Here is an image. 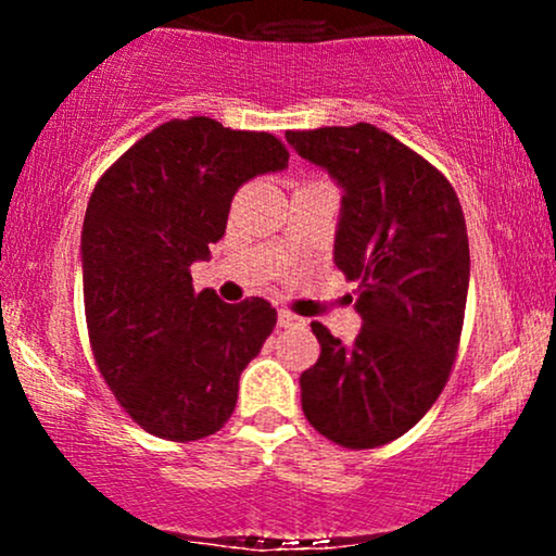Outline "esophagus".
Instances as JSON below:
<instances>
[{
  "label": "esophagus",
  "instance_id": "34e87169",
  "mask_svg": "<svg viewBox=\"0 0 556 556\" xmlns=\"http://www.w3.org/2000/svg\"><path fill=\"white\" fill-rule=\"evenodd\" d=\"M277 324L279 327H285V329H290V327H300V318L295 316V314H290V311H279V316H277Z\"/></svg>",
  "mask_w": 556,
  "mask_h": 556
}]
</instances>
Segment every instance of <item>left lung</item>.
<instances>
[{"label": "left lung", "instance_id": "left-lung-1", "mask_svg": "<svg viewBox=\"0 0 556 556\" xmlns=\"http://www.w3.org/2000/svg\"><path fill=\"white\" fill-rule=\"evenodd\" d=\"M342 185L334 264L358 282L353 348L314 321L321 355L300 376L308 424L348 450L410 431L450 379L460 348L470 251L455 188L379 127L285 132Z\"/></svg>", "mask_w": 556, "mask_h": 556}]
</instances>
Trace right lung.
I'll use <instances>...</instances> for the list:
<instances>
[{"label": "right lung", "instance_id": "1", "mask_svg": "<svg viewBox=\"0 0 556 556\" xmlns=\"http://www.w3.org/2000/svg\"><path fill=\"white\" fill-rule=\"evenodd\" d=\"M271 132L169 119L96 182L83 219V303L93 361L143 431L195 442L227 424L240 374L277 327L264 298L222 303L190 266L225 235L242 182L287 167Z\"/></svg>", "mask_w": 556, "mask_h": 556}]
</instances>
